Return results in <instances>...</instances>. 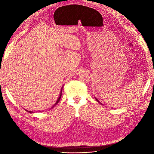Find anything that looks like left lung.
Wrapping results in <instances>:
<instances>
[{
	"label": "left lung",
	"mask_w": 154,
	"mask_h": 154,
	"mask_svg": "<svg viewBox=\"0 0 154 154\" xmlns=\"http://www.w3.org/2000/svg\"><path fill=\"white\" fill-rule=\"evenodd\" d=\"M96 100H97V101H98V102H99V103H100V101H98V100H97V99H96Z\"/></svg>",
	"instance_id": "8db88e82"
}]
</instances>
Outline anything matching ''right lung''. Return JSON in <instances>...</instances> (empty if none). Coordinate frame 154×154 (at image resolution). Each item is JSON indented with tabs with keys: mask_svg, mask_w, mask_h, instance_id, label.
Wrapping results in <instances>:
<instances>
[{
	"mask_svg": "<svg viewBox=\"0 0 154 154\" xmlns=\"http://www.w3.org/2000/svg\"><path fill=\"white\" fill-rule=\"evenodd\" d=\"M61 96H62V91H61V92H60V96H59V97H58V99L57 101L56 102V103L54 105V106L55 105H57V104L58 103L59 101H60V98H61ZM30 112H31V111H30Z\"/></svg>",
	"mask_w": 154,
	"mask_h": 154,
	"instance_id": "right-lung-1",
	"label": "right lung"
}]
</instances>
